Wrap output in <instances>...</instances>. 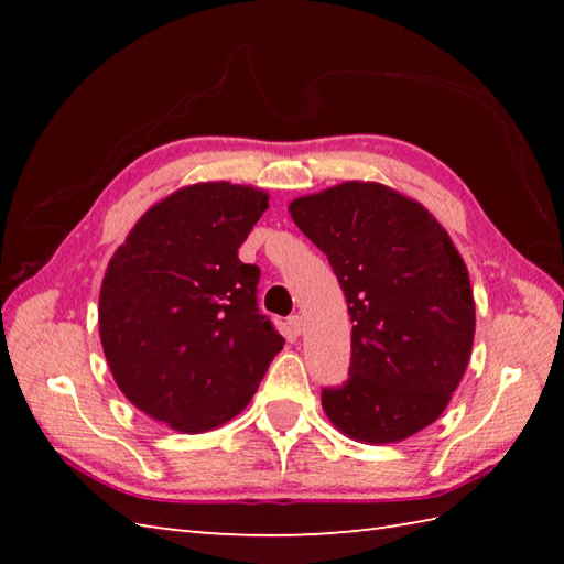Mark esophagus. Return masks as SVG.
Returning <instances> with one entry per match:
<instances>
[{
    "instance_id": "1",
    "label": "esophagus",
    "mask_w": 564,
    "mask_h": 564,
    "mask_svg": "<svg viewBox=\"0 0 564 564\" xmlns=\"http://www.w3.org/2000/svg\"><path fill=\"white\" fill-rule=\"evenodd\" d=\"M303 317L301 315H293V317H289V329H291V334L293 337H301L303 334Z\"/></svg>"
}]
</instances>
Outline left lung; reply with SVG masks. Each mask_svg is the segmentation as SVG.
<instances>
[{
  "instance_id": "1",
  "label": "left lung",
  "mask_w": 564,
  "mask_h": 564,
  "mask_svg": "<svg viewBox=\"0 0 564 564\" xmlns=\"http://www.w3.org/2000/svg\"><path fill=\"white\" fill-rule=\"evenodd\" d=\"M291 218L325 251L354 322L349 378L322 390L341 434L394 443L434 424L470 361L465 261L422 203L373 182L295 198Z\"/></svg>"
}]
</instances>
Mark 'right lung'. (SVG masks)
<instances>
[{
    "label": "right lung",
    "mask_w": 564,
    "mask_h": 564,
    "mask_svg": "<svg viewBox=\"0 0 564 564\" xmlns=\"http://www.w3.org/2000/svg\"><path fill=\"white\" fill-rule=\"evenodd\" d=\"M267 208L251 186L178 188L142 215L106 269L99 334L116 386L184 434L242 412L283 349L257 307L261 273L237 257Z\"/></svg>",
    "instance_id": "obj_1"
}]
</instances>
